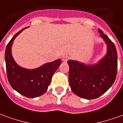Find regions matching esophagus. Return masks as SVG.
<instances>
[{
    "label": "esophagus",
    "instance_id": "1",
    "mask_svg": "<svg viewBox=\"0 0 123 123\" xmlns=\"http://www.w3.org/2000/svg\"><path fill=\"white\" fill-rule=\"evenodd\" d=\"M69 59V56L68 55H64L63 57H62V61L64 62H67Z\"/></svg>",
    "mask_w": 123,
    "mask_h": 123
}]
</instances>
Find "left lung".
Segmentation results:
<instances>
[{
  "mask_svg": "<svg viewBox=\"0 0 123 123\" xmlns=\"http://www.w3.org/2000/svg\"><path fill=\"white\" fill-rule=\"evenodd\" d=\"M100 37L107 44V53L98 64L85 65L68 61V80L74 93L86 99L99 97L107 91L116 79L117 73V53L115 44L100 29Z\"/></svg>",
  "mask_w": 123,
  "mask_h": 123,
  "instance_id": "obj_1",
  "label": "left lung"
}]
</instances>
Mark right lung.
Segmentation results:
<instances>
[{"label": "right lung", "mask_w": 123, "mask_h": 123, "mask_svg": "<svg viewBox=\"0 0 123 123\" xmlns=\"http://www.w3.org/2000/svg\"><path fill=\"white\" fill-rule=\"evenodd\" d=\"M25 29L18 32L6 47V69L8 82L16 91L26 97L35 98L47 91L53 74L61 64V59L56 60L33 70L19 67L12 56L11 47L14 38Z\"/></svg>", "instance_id": "obj_1"}]
</instances>
